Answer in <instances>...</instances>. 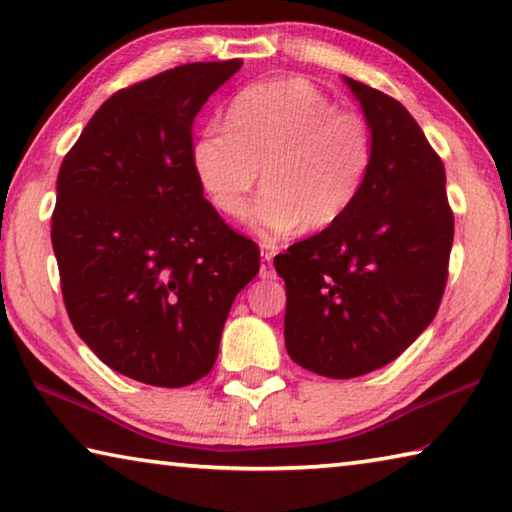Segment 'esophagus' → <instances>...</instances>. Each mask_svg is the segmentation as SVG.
<instances>
[{
	"mask_svg": "<svg viewBox=\"0 0 512 512\" xmlns=\"http://www.w3.org/2000/svg\"><path fill=\"white\" fill-rule=\"evenodd\" d=\"M273 250H262V268H259V275L264 277V280H273L275 277V271H273V266H271V262H273Z\"/></svg>",
	"mask_w": 512,
	"mask_h": 512,
	"instance_id": "34e87169",
	"label": "esophagus"
}]
</instances>
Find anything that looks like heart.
<instances>
[{
    "instance_id": "b5f03b06",
    "label": "heart",
    "mask_w": 512,
    "mask_h": 512,
    "mask_svg": "<svg viewBox=\"0 0 512 512\" xmlns=\"http://www.w3.org/2000/svg\"><path fill=\"white\" fill-rule=\"evenodd\" d=\"M225 121L198 135L194 167L230 219L248 214L264 167L266 192L253 210L262 239L332 228L359 201L375 164V131L363 112L339 108L311 81L289 76L248 85Z\"/></svg>"
}]
</instances>
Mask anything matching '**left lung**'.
I'll use <instances>...</instances> for the list:
<instances>
[{
    "label": "left lung",
    "instance_id": "left-lung-1",
    "mask_svg": "<svg viewBox=\"0 0 512 512\" xmlns=\"http://www.w3.org/2000/svg\"><path fill=\"white\" fill-rule=\"evenodd\" d=\"M375 131V164L343 219L273 259L287 284L284 343L305 370L352 379L429 327L443 300L454 212L445 167L400 101L345 79Z\"/></svg>",
    "mask_w": 512,
    "mask_h": 512
}]
</instances>
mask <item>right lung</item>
<instances>
[{
	"label": "right lung",
	"instance_id": "1",
	"mask_svg": "<svg viewBox=\"0 0 512 512\" xmlns=\"http://www.w3.org/2000/svg\"><path fill=\"white\" fill-rule=\"evenodd\" d=\"M239 67L187 63L115 92L60 164L51 244L67 316L142 384L205 377L259 271V246L221 219L194 167L198 110Z\"/></svg>",
	"mask_w": 512,
	"mask_h": 512
}]
</instances>
